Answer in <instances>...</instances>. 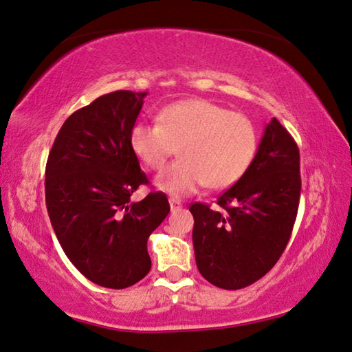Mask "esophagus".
<instances>
[{
	"label": "esophagus",
	"instance_id": "esophagus-1",
	"mask_svg": "<svg viewBox=\"0 0 352 352\" xmlns=\"http://www.w3.org/2000/svg\"><path fill=\"white\" fill-rule=\"evenodd\" d=\"M169 205H170V210L175 211V210H180V208H182V201L177 200V199H169Z\"/></svg>",
	"mask_w": 352,
	"mask_h": 352
}]
</instances>
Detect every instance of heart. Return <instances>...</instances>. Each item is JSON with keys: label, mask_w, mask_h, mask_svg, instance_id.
I'll return each instance as SVG.
<instances>
[{"label": "heart", "mask_w": 352, "mask_h": 352, "mask_svg": "<svg viewBox=\"0 0 352 352\" xmlns=\"http://www.w3.org/2000/svg\"><path fill=\"white\" fill-rule=\"evenodd\" d=\"M178 146L180 158L155 177V186L186 197L205 186L228 188L245 174L259 146L258 130L242 113L208 99L177 100L158 124H135L130 147L146 168L162 169Z\"/></svg>", "instance_id": "1"}]
</instances>
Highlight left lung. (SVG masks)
Instances as JSON below:
<instances>
[{
  "mask_svg": "<svg viewBox=\"0 0 352 352\" xmlns=\"http://www.w3.org/2000/svg\"><path fill=\"white\" fill-rule=\"evenodd\" d=\"M300 151L276 118L267 124L252 166L220 195L212 211L194 204L197 269L220 289L258 281L281 258L300 205Z\"/></svg>",
  "mask_w": 352,
  "mask_h": 352,
  "instance_id": "obj_1",
  "label": "left lung"
}]
</instances>
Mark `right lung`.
Listing matches in <instances>:
<instances>
[{
  "instance_id": "right-lung-1",
  "label": "right lung",
  "mask_w": 352,
  "mask_h": 352,
  "mask_svg": "<svg viewBox=\"0 0 352 352\" xmlns=\"http://www.w3.org/2000/svg\"><path fill=\"white\" fill-rule=\"evenodd\" d=\"M146 96L119 90L74 111L46 163V208L57 239L83 276L109 289L147 275V239L170 211L163 192L130 201L147 183L130 147Z\"/></svg>"
}]
</instances>
